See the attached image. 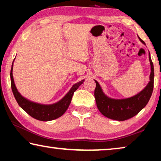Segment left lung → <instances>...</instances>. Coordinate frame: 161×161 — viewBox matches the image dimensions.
I'll list each match as a JSON object with an SVG mask.
<instances>
[{
    "instance_id": "left-lung-1",
    "label": "left lung",
    "mask_w": 161,
    "mask_h": 161,
    "mask_svg": "<svg viewBox=\"0 0 161 161\" xmlns=\"http://www.w3.org/2000/svg\"><path fill=\"white\" fill-rule=\"evenodd\" d=\"M139 39L143 44L145 42ZM149 60L150 62L151 72L150 75V81L142 91L137 95L126 99H112L107 97L103 92L99 83L95 80L96 87L95 89V97L96 104L100 112L107 118L117 120V121H125L132 118L147 104L152 95L153 86H154V67L149 53Z\"/></svg>"
}]
</instances>
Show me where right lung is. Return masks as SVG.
<instances>
[{"mask_svg":"<svg viewBox=\"0 0 161 161\" xmlns=\"http://www.w3.org/2000/svg\"><path fill=\"white\" fill-rule=\"evenodd\" d=\"M13 64H12L11 66L10 76L11 89L14 97H15L16 102L18 103L19 106L24 111H25L30 116L33 117L34 119L40 120V121H51V120H54L61 117L66 112L69 105H70L74 92L84 82V80H81L76 84H74L72 87L71 88V90H69V92L56 103L52 105H42L36 103H33L26 99L18 92L17 89H16L15 86V84H14L13 74H12Z\"/></svg>","mask_w":161,"mask_h":161,"instance_id":"1","label":"right lung"}]
</instances>
